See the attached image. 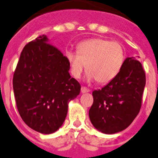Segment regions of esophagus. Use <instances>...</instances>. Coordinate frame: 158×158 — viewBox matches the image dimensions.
Listing matches in <instances>:
<instances>
[{"label": "esophagus", "mask_w": 158, "mask_h": 158, "mask_svg": "<svg viewBox=\"0 0 158 158\" xmlns=\"http://www.w3.org/2000/svg\"><path fill=\"white\" fill-rule=\"evenodd\" d=\"M81 91L82 93H89V92H90V89H88V88H86V87H84V86H82L81 89Z\"/></svg>", "instance_id": "34e87169"}]
</instances>
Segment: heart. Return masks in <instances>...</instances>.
<instances>
[{"label": "heart", "mask_w": 158, "mask_h": 158, "mask_svg": "<svg viewBox=\"0 0 158 158\" xmlns=\"http://www.w3.org/2000/svg\"><path fill=\"white\" fill-rule=\"evenodd\" d=\"M77 53H65L73 76L80 78L86 66L88 77L99 84L108 83L118 75L125 59L120 43L104 39H91L79 43Z\"/></svg>", "instance_id": "b5f03b06"}]
</instances>
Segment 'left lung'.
<instances>
[{"label": "left lung", "instance_id": "1", "mask_svg": "<svg viewBox=\"0 0 158 158\" xmlns=\"http://www.w3.org/2000/svg\"><path fill=\"white\" fill-rule=\"evenodd\" d=\"M145 85L142 63L127 58L113 80L93 92L89 115L95 128L102 133L115 134L128 127L140 111Z\"/></svg>", "mask_w": 158, "mask_h": 158}]
</instances>
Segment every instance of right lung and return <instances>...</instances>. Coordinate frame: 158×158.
<instances>
[{
	"label": "right lung",
	"mask_w": 158,
	"mask_h": 158,
	"mask_svg": "<svg viewBox=\"0 0 158 158\" xmlns=\"http://www.w3.org/2000/svg\"><path fill=\"white\" fill-rule=\"evenodd\" d=\"M69 67L66 57L44 35L23 47L12 85L19 115L34 131L49 135L65 121L69 102L81 91Z\"/></svg>",
	"instance_id": "right-lung-1"
}]
</instances>
